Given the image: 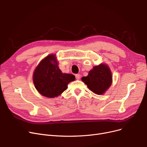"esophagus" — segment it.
I'll return each instance as SVG.
<instances>
[{"instance_id":"34e87169","label":"esophagus","mask_w":147,"mask_h":147,"mask_svg":"<svg viewBox=\"0 0 147 147\" xmlns=\"http://www.w3.org/2000/svg\"><path fill=\"white\" fill-rule=\"evenodd\" d=\"M75 76H76V79H78V80H79L80 79V77H81L80 74H76Z\"/></svg>"}]
</instances>
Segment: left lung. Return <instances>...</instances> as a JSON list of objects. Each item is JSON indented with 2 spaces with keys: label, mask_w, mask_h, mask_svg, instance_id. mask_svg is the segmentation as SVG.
Masks as SVG:
<instances>
[{
  "label": "left lung",
  "mask_w": 147,
  "mask_h": 147,
  "mask_svg": "<svg viewBox=\"0 0 147 147\" xmlns=\"http://www.w3.org/2000/svg\"><path fill=\"white\" fill-rule=\"evenodd\" d=\"M82 81L88 88L97 95H103L112 84L111 71L105 63L95 66L89 71L86 77H83Z\"/></svg>",
  "instance_id": "obj_1"
}]
</instances>
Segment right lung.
I'll use <instances>...</instances> for the list:
<instances>
[{
    "label": "right lung",
    "instance_id": "add662e5",
    "mask_svg": "<svg viewBox=\"0 0 147 147\" xmlns=\"http://www.w3.org/2000/svg\"><path fill=\"white\" fill-rule=\"evenodd\" d=\"M74 80V75L62 73L55 54L43 58L36 67L33 76V83L38 93L51 98L60 95L67 89L68 84Z\"/></svg>",
    "mask_w": 147,
    "mask_h": 147
}]
</instances>
